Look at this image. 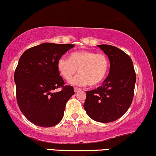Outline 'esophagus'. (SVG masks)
I'll use <instances>...</instances> for the list:
<instances>
[{
	"label": "esophagus",
	"instance_id": "obj_1",
	"mask_svg": "<svg viewBox=\"0 0 156 156\" xmlns=\"http://www.w3.org/2000/svg\"><path fill=\"white\" fill-rule=\"evenodd\" d=\"M81 91V88H74V91L75 92H78V91Z\"/></svg>",
	"mask_w": 156,
	"mask_h": 156
}]
</instances>
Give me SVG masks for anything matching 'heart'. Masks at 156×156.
<instances>
[{"mask_svg":"<svg viewBox=\"0 0 156 156\" xmlns=\"http://www.w3.org/2000/svg\"><path fill=\"white\" fill-rule=\"evenodd\" d=\"M57 68L60 75L67 81L71 80L78 69L79 74L72 80V84L96 86L106 77L109 62L104 53L83 50L72 53L70 58L60 57L57 62Z\"/></svg>","mask_w":156,"mask_h":156,"instance_id":"b5f03b06","label":"heart"}]
</instances>
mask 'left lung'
<instances>
[{
  "instance_id": "8db88e82",
  "label": "left lung",
  "mask_w": 156,
  "mask_h": 156,
  "mask_svg": "<svg viewBox=\"0 0 156 156\" xmlns=\"http://www.w3.org/2000/svg\"><path fill=\"white\" fill-rule=\"evenodd\" d=\"M108 56L110 70L103 85L86 92L84 108L94 120L109 123L127 112L133 100L136 74L131 58L108 44L98 45Z\"/></svg>"
}]
</instances>
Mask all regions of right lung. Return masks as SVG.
<instances>
[{"mask_svg":"<svg viewBox=\"0 0 156 156\" xmlns=\"http://www.w3.org/2000/svg\"><path fill=\"white\" fill-rule=\"evenodd\" d=\"M74 44L43 43L24 52L14 74L20 110L33 124L54 126L64 115L68 100L74 94L57 68L58 58ZM61 87L60 92H56Z\"/></svg>","mask_w":156,"mask_h":156,"instance_id":"add662e5","label":"right lung"}]
</instances>
